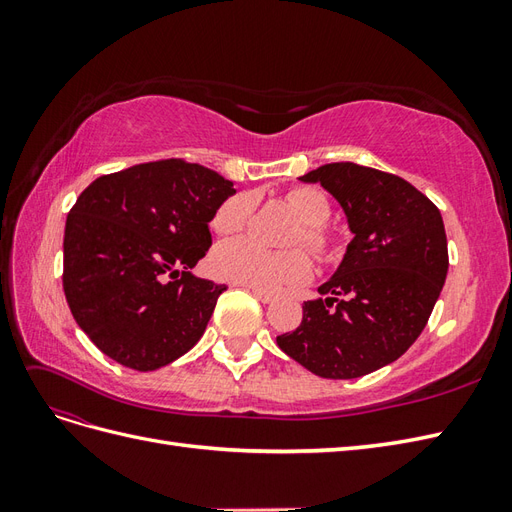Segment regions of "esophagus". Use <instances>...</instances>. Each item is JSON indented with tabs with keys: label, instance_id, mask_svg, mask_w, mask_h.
Segmentation results:
<instances>
[{
	"label": "esophagus",
	"instance_id": "esophagus-1",
	"mask_svg": "<svg viewBox=\"0 0 512 512\" xmlns=\"http://www.w3.org/2000/svg\"><path fill=\"white\" fill-rule=\"evenodd\" d=\"M252 294L260 301V303H273V294L271 292H265V290H258V288H252Z\"/></svg>",
	"mask_w": 512,
	"mask_h": 512
}]
</instances>
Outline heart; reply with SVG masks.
I'll list each match as a JSON object with an SVG mask.
<instances>
[{
    "label": "heart",
    "instance_id": "b5f03b06",
    "mask_svg": "<svg viewBox=\"0 0 512 512\" xmlns=\"http://www.w3.org/2000/svg\"><path fill=\"white\" fill-rule=\"evenodd\" d=\"M286 203L305 224L299 243H305L318 256H329L333 252V239L324 230V224L331 218L327 194L312 188V185H297V188L288 190ZM252 211L254 200L250 194H232L215 209L211 228L218 235H235L250 224ZM211 267L220 280L258 290H280L286 284L307 280L312 273V262L305 252H271L260 241L250 237L218 245V250L211 256Z\"/></svg>",
    "mask_w": 512,
    "mask_h": 512
}]
</instances>
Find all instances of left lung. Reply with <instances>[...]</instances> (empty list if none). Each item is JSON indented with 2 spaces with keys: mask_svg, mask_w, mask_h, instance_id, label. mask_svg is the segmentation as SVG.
Here are the masks:
<instances>
[{
  "mask_svg": "<svg viewBox=\"0 0 512 512\" xmlns=\"http://www.w3.org/2000/svg\"><path fill=\"white\" fill-rule=\"evenodd\" d=\"M342 205L354 232L342 265L303 305L297 331L277 335L320 378L350 380L397 361L423 333L448 271L440 209L412 183L354 162L301 177Z\"/></svg>",
  "mask_w": 512,
  "mask_h": 512,
  "instance_id": "1",
  "label": "left lung"
}]
</instances>
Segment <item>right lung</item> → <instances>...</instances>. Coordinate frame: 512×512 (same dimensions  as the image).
Instances as JSON below:
<instances>
[{
    "instance_id": "add662e5",
    "label": "right lung",
    "mask_w": 512,
    "mask_h": 512,
    "mask_svg": "<svg viewBox=\"0 0 512 512\" xmlns=\"http://www.w3.org/2000/svg\"><path fill=\"white\" fill-rule=\"evenodd\" d=\"M235 188L181 158L102 175L76 198L64 235V292L76 324L123 367L153 371L203 337L224 284L190 273Z\"/></svg>"
}]
</instances>
